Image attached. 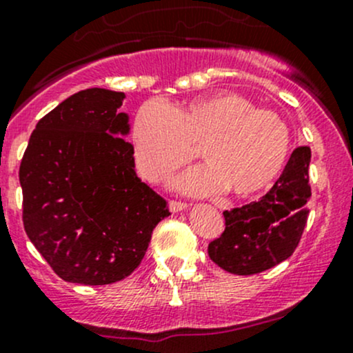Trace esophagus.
<instances>
[{
	"label": "esophagus",
	"instance_id": "esophagus-1",
	"mask_svg": "<svg viewBox=\"0 0 353 353\" xmlns=\"http://www.w3.org/2000/svg\"><path fill=\"white\" fill-rule=\"evenodd\" d=\"M168 207H170V210L173 212V214H176V212L185 210V208H187L188 205H187V203H183V202H176V200H172V202L168 203Z\"/></svg>",
	"mask_w": 353,
	"mask_h": 353
}]
</instances>
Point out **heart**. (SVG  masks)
I'll list each match as a JSON object with an SVG mask.
<instances>
[{
	"label": "heart",
	"mask_w": 353,
	"mask_h": 353,
	"mask_svg": "<svg viewBox=\"0 0 353 353\" xmlns=\"http://www.w3.org/2000/svg\"><path fill=\"white\" fill-rule=\"evenodd\" d=\"M131 145L136 168L150 181L187 165L193 146L200 145L205 166L173 180L176 190L252 196L283 172L291 136L276 112L256 109L236 92H221L175 109L161 101L145 102L132 123Z\"/></svg>",
	"instance_id": "1"
}]
</instances>
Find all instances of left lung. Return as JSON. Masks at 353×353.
I'll return each instance as SVG.
<instances>
[{
	"label": "left lung",
	"instance_id": "1",
	"mask_svg": "<svg viewBox=\"0 0 353 353\" xmlns=\"http://www.w3.org/2000/svg\"><path fill=\"white\" fill-rule=\"evenodd\" d=\"M312 150L291 153L281 176L259 202L223 212L225 230L208 244V257L232 274H257L286 261L308 219V183Z\"/></svg>",
	"mask_w": 353,
	"mask_h": 353
}]
</instances>
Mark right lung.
<instances>
[{"mask_svg": "<svg viewBox=\"0 0 353 353\" xmlns=\"http://www.w3.org/2000/svg\"><path fill=\"white\" fill-rule=\"evenodd\" d=\"M124 99L99 87L74 94L39 121L21 160L26 236L63 281L124 279L170 215L134 172Z\"/></svg>", "mask_w": 353, "mask_h": 353, "instance_id": "right-lung-1", "label": "right lung"}]
</instances>
